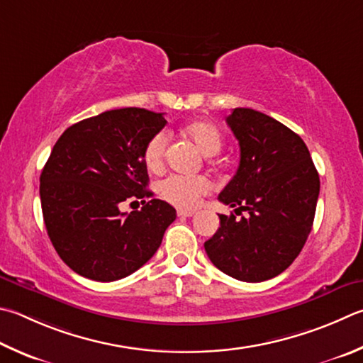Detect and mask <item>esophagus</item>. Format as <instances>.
<instances>
[{"mask_svg": "<svg viewBox=\"0 0 363 363\" xmlns=\"http://www.w3.org/2000/svg\"><path fill=\"white\" fill-rule=\"evenodd\" d=\"M194 214H195V211H187V209L177 211V216H179V217H192Z\"/></svg>", "mask_w": 363, "mask_h": 363, "instance_id": "34e87169", "label": "esophagus"}]
</instances>
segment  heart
Instances as JSON below:
<instances>
[{
	"instance_id": "obj_1",
	"label": "heart",
	"mask_w": 363,
	"mask_h": 363,
	"mask_svg": "<svg viewBox=\"0 0 363 363\" xmlns=\"http://www.w3.org/2000/svg\"><path fill=\"white\" fill-rule=\"evenodd\" d=\"M184 135L192 141L204 155H216L222 149L220 130L211 122H190L184 127ZM168 147V135L164 131L154 135L144 149V163L150 171L162 169ZM159 195L164 201L177 208L190 209L200 203L201 196L209 194L211 181L204 176L171 174L159 182Z\"/></svg>"
}]
</instances>
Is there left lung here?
<instances>
[{
	"label": "left lung",
	"mask_w": 363,
	"mask_h": 363,
	"mask_svg": "<svg viewBox=\"0 0 363 363\" xmlns=\"http://www.w3.org/2000/svg\"><path fill=\"white\" fill-rule=\"evenodd\" d=\"M227 123L241 155L219 201L249 216L219 214L220 227L204 242V250L235 279L267 281L291 267L305 246L318 204L319 174L306 144L276 118L235 108Z\"/></svg>",
	"instance_id": "8db88e82"
}]
</instances>
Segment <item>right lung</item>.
Returning a JSON list of instances; mask_svg holds the SVG:
<instances>
[{
  "mask_svg": "<svg viewBox=\"0 0 363 363\" xmlns=\"http://www.w3.org/2000/svg\"><path fill=\"white\" fill-rule=\"evenodd\" d=\"M167 125L162 113L123 108L71 125L58 138L39 186L57 254L84 278L111 282L141 268L160 247L176 209L147 190L144 149ZM143 208L122 213L125 201Z\"/></svg>",
  "mask_w": 363,
  "mask_h": 363,
  "instance_id": "right-lung-1",
  "label": "right lung"
}]
</instances>
